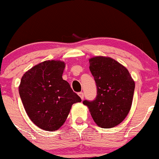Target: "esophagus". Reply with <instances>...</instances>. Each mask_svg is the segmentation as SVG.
Returning a JSON list of instances; mask_svg holds the SVG:
<instances>
[{
  "mask_svg": "<svg viewBox=\"0 0 159 159\" xmlns=\"http://www.w3.org/2000/svg\"><path fill=\"white\" fill-rule=\"evenodd\" d=\"M78 95H79V96L81 98V99L83 100V98H84V94H83V92H80V93H78Z\"/></svg>",
  "mask_w": 159,
  "mask_h": 159,
  "instance_id": "34e87169",
  "label": "esophagus"
}]
</instances>
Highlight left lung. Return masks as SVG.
<instances>
[{
  "label": "left lung",
  "instance_id": "8db88e82",
  "mask_svg": "<svg viewBox=\"0 0 159 159\" xmlns=\"http://www.w3.org/2000/svg\"><path fill=\"white\" fill-rule=\"evenodd\" d=\"M89 70L97 86L96 98L84 100L95 124L112 128L127 117L134 97L135 83L127 68L108 57H92Z\"/></svg>",
  "mask_w": 159,
  "mask_h": 159
}]
</instances>
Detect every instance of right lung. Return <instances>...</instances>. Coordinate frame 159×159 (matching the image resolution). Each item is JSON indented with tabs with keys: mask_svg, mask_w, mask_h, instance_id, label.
Listing matches in <instances>:
<instances>
[{
	"mask_svg": "<svg viewBox=\"0 0 159 159\" xmlns=\"http://www.w3.org/2000/svg\"><path fill=\"white\" fill-rule=\"evenodd\" d=\"M65 63L46 61L24 73L19 93L32 122L47 131L58 129L64 124L72 105L81 98L63 80Z\"/></svg>",
	"mask_w": 159,
	"mask_h": 159,
	"instance_id": "1",
	"label": "right lung"
}]
</instances>
